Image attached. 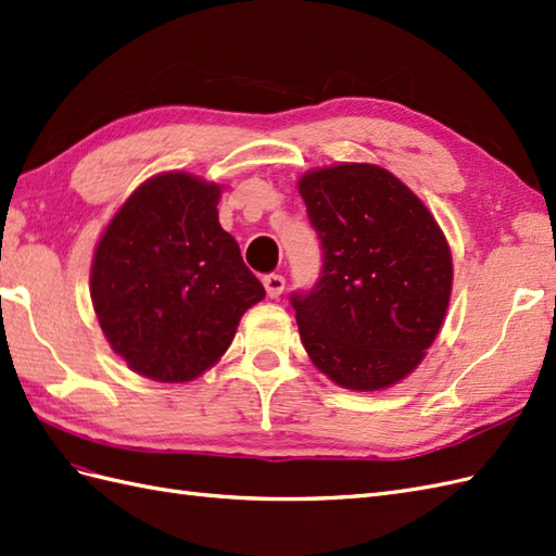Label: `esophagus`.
Masks as SVG:
<instances>
[{"label":"esophagus","mask_w":556,"mask_h":556,"mask_svg":"<svg viewBox=\"0 0 556 556\" xmlns=\"http://www.w3.org/2000/svg\"><path fill=\"white\" fill-rule=\"evenodd\" d=\"M263 283H265V291H267L269 298H279L281 291H283V283H287V281H283L281 275H267L263 279Z\"/></svg>","instance_id":"34e87169"}]
</instances>
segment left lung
I'll use <instances>...</instances> for the list:
<instances>
[{
    "mask_svg": "<svg viewBox=\"0 0 556 556\" xmlns=\"http://www.w3.org/2000/svg\"><path fill=\"white\" fill-rule=\"evenodd\" d=\"M298 192L324 249L315 289L291 295L303 345L336 386L386 390L422 362L444 324L448 241L430 208L376 164L307 170Z\"/></svg>",
    "mask_w": 556,
    "mask_h": 556,
    "instance_id": "8db88e82",
    "label": "left lung"
}]
</instances>
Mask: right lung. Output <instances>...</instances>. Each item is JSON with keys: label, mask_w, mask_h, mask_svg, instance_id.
Instances as JSON below:
<instances>
[{"label": "right lung", "mask_w": 556, "mask_h": 556, "mask_svg": "<svg viewBox=\"0 0 556 556\" xmlns=\"http://www.w3.org/2000/svg\"><path fill=\"white\" fill-rule=\"evenodd\" d=\"M223 188L185 170L152 176L98 239L91 303L131 371L188 382L230 348L244 312L265 298L218 223Z\"/></svg>", "instance_id": "right-lung-1"}]
</instances>
